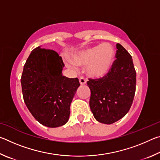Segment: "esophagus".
I'll use <instances>...</instances> for the list:
<instances>
[{"instance_id":"esophagus-1","label":"esophagus","mask_w":160,"mask_h":160,"mask_svg":"<svg viewBox=\"0 0 160 160\" xmlns=\"http://www.w3.org/2000/svg\"><path fill=\"white\" fill-rule=\"evenodd\" d=\"M79 81H80V85H85L87 83V79L84 77H80L79 78Z\"/></svg>"}]
</instances>
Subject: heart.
I'll return each mask as SVG.
<instances>
[{
	"label": "heart",
	"instance_id": "1",
	"mask_svg": "<svg viewBox=\"0 0 160 160\" xmlns=\"http://www.w3.org/2000/svg\"><path fill=\"white\" fill-rule=\"evenodd\" d=\"M115 51L110 44H104L87 48L73 54L71 60L78 66H86L88 75L92 77L104 76L112 68ZM70 67L73 65L69 63Z\"/></svg>",
	"mask_w": 160,
	"mask_h": 160
}]
</instances>
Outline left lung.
I'll list each match as a JSON object with an SVG mask.
<instances>
[{
  "label": "left lung",
  "instance_id": "1",
  "mask_svg": "<svg viewBox=\"0 0 160 160\" xmlns=\"http://www.w3.org/2000/svg\"><path fill=\"white\" fill-rule=\"evenodd\" d=\"M116 60L107 75L89 78L90 107L97 121L112 124L123 118L131 108L136 87V72L132 59L120 44H116Z\"/></svg>",
  "mask_w": 160,
  "mask_h": 160
}]
</instances>
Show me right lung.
Here are the masks:
<instances>
[{
	"label": "right lung",
	"instance_id": "add662e5",
	"mask_svg": "<svg viewBox=\"0 0 160 160\" xmlns=\"http://www.w3.org/2000/svg\"><path fill=\"white\" fill-rule=\"evenodd\" d=\"M64 66L57 52L38 47L27 59L21 76L27 107L37 121L49 128L67 123L70 104L80 86L77 78L62 75Z\"/></svg>",
	"mask_w": 160,
	"mask_h": 160
}]
</instances>
